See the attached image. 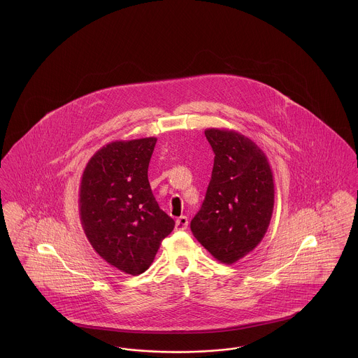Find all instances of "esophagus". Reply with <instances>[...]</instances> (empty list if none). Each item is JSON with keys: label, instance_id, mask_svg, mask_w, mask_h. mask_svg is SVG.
Here are the masks:
<instances>
[{"label": "esophagus", "instance_id": "34e87169", "mask_svg": "<svg viewBox=\"0 0 358 358\" xmlns=\"http://www.w3.org/2000/svg\"><path fill=\"white\" fill-rule=\"evenodd\" d=\"M187 228V216H181L176 220V231H185Z\"/></svg>", "mask_w": 358, "mask_h": 358}]
</instances>
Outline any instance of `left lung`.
<instances>
[{"mask_svg":"<svg viewBox=\"0 0 358 358\" xmlns=\"http://www.w3.org/2000/svg\"><path fill=\"white\" fill-rule=\"evenodd\" d=\"M215 152L204 203L190 222L193 236L216 260L234 264L252 252L271 222L273 169L252 139L228 129H206Z\"/></svg>","mask_w":358,"mask_h":358,"instance_id":"obj_1","label":"left lung"}]
</instances>
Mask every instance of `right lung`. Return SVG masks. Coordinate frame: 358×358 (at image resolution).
I'll use <instances>...</instances> for the list:
<instances>
[{
  "label": "right lung",
  "mask_w": 358,
  "mask_h": 358,
  "mask_svg": "<svg viewBox=\"0 0 358 358\" xmlns=\"http://www.w3.org/2000/svg\"><path fill=\"white\" fill-rule=\"evenodd\" d=\"M157 138L113 141L85 165L79 215L95 252L122 273L139 275L153 263L174 220L157 204L148 168Z\"/></svg>",
  "instance_id": "add662e5"
}]
</instances>
